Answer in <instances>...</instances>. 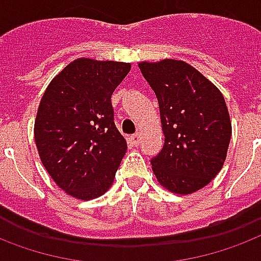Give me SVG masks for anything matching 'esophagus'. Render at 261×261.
Returning <instances> with one entry per match:
<instances>
[{
	"label": "esophagus",
	"instance_id": "34e87169",
	"mask_svg": "<svg viewBox=\"0 0 261 261\" xmlns=\"http://www.w3.org/2000/svg\"><path fill=\"white\" fill-rule=\"evenodd\" d=\"M130 140H131V142L134 144V145H138V144H140L141 136H140V134H138V133H137V134H133V136L130 137Z\"/></svg>",
	"mask_w": 261,
	"mask_h": 261
}]
</instances>
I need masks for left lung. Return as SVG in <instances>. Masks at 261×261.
I'll list each match as a JSON object with an SVG mask.
<instances>
[{
    "label": "left lung",
    "mask_w": 261,
    "mask_h": 261,
    "mask_svg": "<svg viewBox=\"0 0 261 261\" xmlns=\"http://www.w3.org/2000/svg\"><path fill=\"white\" fill-rule=\"evenodd\" d=\"M159 102L165 145L152 158L162 187L173 194L199 191L223 169L231 119L223 94L184 61L138 63Z\"/></svg>",
    "instance_id": "8db88e82"
}]
</instances>
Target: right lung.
<instances>
[{"label":"right lung","mask_w":261,"mask_h":261,"mask_svg":"<svg viewBox=\"0 0 261 261\" xmlns=\"http://www.w3.org/2000/svg\"><path fill=\"white\" fill-rule=\"evenodd\" d=\"M130 69L125 62L79 58L52 79L38 105L40 159L55 184L76 199L105 194L125 155L111 98Z\"/></svg>","instance_id":"add662e5"}]
</instances>
